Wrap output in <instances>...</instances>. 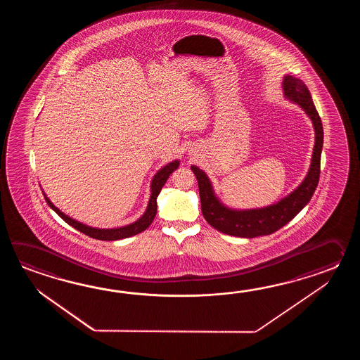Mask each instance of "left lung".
<instances>
[{"label": "left lung", "mask_w": 360, "mask_h": 360, "mask_svg": "<svg viewBox=\"0 0 360 360\" xmlns=\"http://www.w3.org/2000/svg\"><path fill=\"white\" fill-rule=\"evenodd\" d=\"M282 87L284 98L297 104L313 123L315 143L310 167L302 183L279 202L261 208L237 210L230 208L222 203L220 198L216 195L210 177L207 176L206 172L193 165L191 169L198 180L202 214L212 228L221 231L224 234L233 237L255 238L274 233L299 214L309 203L318 186L323 148V126L321 117L315 109L310 91L301 79L287 75L284 76Z\"/></svg>", "instance_id": "1"}]
</instances>
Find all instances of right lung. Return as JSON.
I'll use <instances>...</instances> for the list:
<instances>
[{"label": "right lung", "mask_w": 360, "mask_h": 360, "mask_svg": "<svg viewBox=\"0 0 360 360\" xmlns=\"http://www.w3.org/2000/svg\"><path fill=\"white\" fill-rule=\"evenodd\" d=\"M179 165H180V161L175 160V161L169 162L166 166H163L161 169L157 171V174L154 175L152 183H150V198L148 202L146 212L136 221L131 222L129 225L120 226V228L100 229V228L89 226L84 222L77 221L68 214L61 212L60 210L55 206L50 199L47 198L45 191H42V193H44V197L46 199L47 205L51 207L64 221L69 224L70 226H73L75 229L79 230L81 233H84L86 236L99 239V240H118V239H124V238L136 236L139 233H141V231H144V230L149 228V225L153 222L154 217L157 214V197L161 193L162 186L166 184L169 175L179 167Z\"/></svg>", "instance_id": "right-lung-1"}]
</instances>
